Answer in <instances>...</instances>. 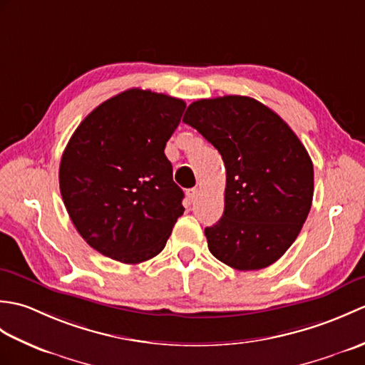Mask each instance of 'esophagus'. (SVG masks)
<instances>
[{
    "label": "esophagus",
    "instance_id": "obj_1",
    "mask_svg": "<svg viewBox=\"0 0 365 365\" xmlns=\"http://www.w3.org/2000/svg\"><path fill=\"white\" fill-rule=\"evenodd\" d=\"M188 199H190V202L191 204H195L196 200H197V197H199V190L197 188H191V190H188Z\"/></svg>",
    "mask_w": 365,
    "mask_h": 365
}]
</instances>
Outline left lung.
I'll return each mask as SVG.
<instances>
[{"instance_id": "left-lung-1", "label": "left lung", "mask_w": 365, "mask_h": 365, "mask_svg": "<svg viewBox=\"0 0 365 365\" xmlns=\"http://www.w3.org/2000/svg\"><path fill=\"white\" fill-rule=\"evenodd\" d=\"M183 122L196 128L226 166L224 213L205 227L208 250L226 265L269 267L297 240L314 196V166L292 128L255 98L192 102Z\"/></svg>"}]
</instances>
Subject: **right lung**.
<instances>
[{
  "instance_id": "obj_1",
  "label": "right lung",
  "mask_w": 365,
  "mask_h": 365,
  "mask_svg": "<svg viewBox=\"0 0 365 365\" xmlns=\"http://www.w3.org/2000/svg\"><path fill=\"white\" fill-rule=\"evenodd\" d=\"M180 98L128 89L86 115L59 165L73 226L91 247L128 265L163 251L182 205L165 147L185 111Z\"/></svg>"
}]
</instances>
